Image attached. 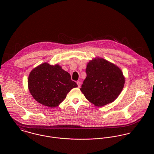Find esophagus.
Wrapping results in <instances>:
<instances>
[{"mask_svg":"<svg viewBox=\"0 0 154 154\" xmlns=\"http://www.w3.org/2000/svg\"><path fill=\"white\" fill-rule=\"evenodd\" d=\"M77 85H78V88H80V87H81V82L78 81V82H77Z\"/></svg>","mask_w":154,"mask_h":154,"instance_id":"34e87169","label":"esophagus"}]
</instances>
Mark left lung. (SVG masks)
I'll use <instances>...</instances> for the list:
<instances>
[{"label":"left lung","instance_id":"left-lung-1","mask_svg":"<svg viewBox=\"0 0 154 154\" xmlns=\"http://www.w3.org/2000/svg\"><path fill=\"white\" fill-rule=\"evenodd\" d=\"M86 73L87 78L80 89L96 106L102 107L113 102L124 87L125 79L121 69L103 58L91 60Z\"/></svg>","mask_w":154,"mask_h":154}]
</instances>
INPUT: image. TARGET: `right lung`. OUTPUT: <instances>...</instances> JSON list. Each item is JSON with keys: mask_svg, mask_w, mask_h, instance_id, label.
Here are the masks:
<instances>
[{"mask_svg": "<svg viewBox=\"0 0 154 154\" xmlns=\"http://www.w3.org/2000/svg\"><path fill=\"white\" fill-rule=\"evenodd\" d=\"M28 86L37 102L53 108L58 106L66 98L67 93L78 85L61 66L44 63L30 72Z\"/></svg>", "mask_w": 154, "mask_h": 154, "instance_id": "1", "label": "right lung"}]
</instances>
